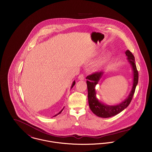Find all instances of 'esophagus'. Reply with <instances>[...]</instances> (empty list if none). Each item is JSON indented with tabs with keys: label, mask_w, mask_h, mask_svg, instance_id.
<instances>
[{
	"label": "esophagus",
	"mask_w": 152,
	"mask_h": 152,
	"mask_svg": "<svg viewBox=\"0 0 152 152\" xmlns=\"http://www.w3.org/2000/svg\"><path fill=\"white\" fill-rule=\"evenodd\" d=\"M84 79V75L83 74H80L78 76V80H83Z\"/></svg>",
	"instance_id": "34e87169"
}]
</instances>
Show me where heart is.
Listing matches in <instances>:
<instances>
[{
  "label": "heart",
  "mask_w": 152,
  "mask_h": 152,
  "mask_svg": "<svg viewBox=\"0 0 152 152\" xmlns=\"http://www.w3.org/2000/svg\"><path fill=\"white\" fill-rule=\"evenodd\" d=\"M110 55L109 54H107L105 57H104L101 61H99V62H98L97 63H96L95 65H94V67L95 68H99L100 66H101L102 65H103L106 61L107 60H108L109 57Z\"/></svg>",
  "instance_id": "1"
}]
</instances>
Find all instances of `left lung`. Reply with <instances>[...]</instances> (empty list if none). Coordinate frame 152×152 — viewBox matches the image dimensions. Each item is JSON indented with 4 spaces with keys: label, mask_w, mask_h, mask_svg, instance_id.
I'll return each mask as SVG.
<instances>
[{
    "label": "left lung",
    "mask_w": 152,
    "mask_h": 152,
    "mask_svg": "<svg viewBox=\"0 0 152 152\" xmlns=\"http://www.w3.org/2000/svg\"><path fill=\"white\" fill-rule=\"evenodd\" d=\"M125 54L128 57L127 60L131 66L133 72V86L127 98L119 104L115 105H109L101 102L96 97V91L95 87L98 84L101 78L104 74V71H101L96 72L88 77L87 80V89H88V99L89 107L91 111L97 116L103 118H107L113 116L125 108L130 104L134 95L136 87L138 83V72L135 64L134 57L129 50L125 51Z\"/></svg>",
    "instance_id": "8db88e82"
}]
</instances>
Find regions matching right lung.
<instances>
[{
	"mask_svg": "<svg viewBox=\"0 0 152 152\" xmlns=\"http://www.w3.org/2000/svg\"><path fill=\"white\" fill-rule=\"evenodd\" d=\"M75 81H73V83H72V86H71V89H72V87H74V85H75ZM64 108H63L62 109H61V110H60V112H58V113H57V114H56V115H54V116H53V117H54V116H57V115H59V114H60V113H61V112H62V111H63V109H64Z\"/></svg>",
	"mask_w": 152,
	"mask_h": 152,
	"instance_id": "1",
	"label": "right lung"
}]
</instances>
